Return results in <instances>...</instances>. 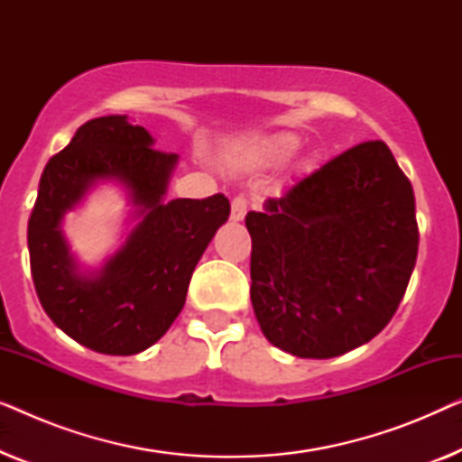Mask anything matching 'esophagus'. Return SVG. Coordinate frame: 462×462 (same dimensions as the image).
Wrapping results in <instances>:
<instances>
[{
  "instance_id": "esophagus-1",
  "label": "esophagus",
  "mask_w": 462,
  "mask_h": 462,
  "mask_svg": "<svg viewBox=\"0 0 462 462\" xmlns=\"http://www.w3.org/2000/svg\"><path fill=\"white\" fill-rule=\"evenodd\" d=\"M245 212H248V199H245L244 195H237V198H233V201H231V218L233 220H242L245 217Z\"/></svg>"
}]
</instances>
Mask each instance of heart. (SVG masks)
I'll list each match as a JSON object with an SVG mask.
<instances>
[{"label":"heart","mask_w":462,"mask_h":462,"mask_svg":"<svg viewBox=\"0 0 462 462\" xmlns=\"http://www.w3.org/2000/svg\"><path fill=\"white\" fill-rule=\"evenodd\" d=\"M299 147H300L299 136L292 134V132H282V134H275L267 138V141L258 143L250 157L261 163H277V162L288 160L290 155H294Z\"/></svg>","instance_id":"1"}]
</instances>
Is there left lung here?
Wrapping results in <instances>:
<instances>
[{
  "mask_svg": "<svg viewBox=\"0 0 462 462\" xmlns=\"http://www.w3.org/2000/svg\"><path fill=\"white\" fill-rule=\"evenodd\" d=\"M414 208L393 153L368 141L267 199L263 212L245 214L250 299L269 343L326 359L374 338L416 264Z\"/></svg>",
  "mask_w": 462,
  "mask_h": 462,
  "instance_id": "1",
  "label": "left lung"
}]
</instances>
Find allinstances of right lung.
<instances>
[{
    "instance_id": "1",
    "label": "right lung",
    "mask_w": 462,
    "mask_h": 462,
    "mask_svg": "<svg viewBox=\"0 0 462 462\" xmlns=\"http://www.w3.org/2000/svg\"><path fill=\"white\" fill-rule=\"evenodd\" d=\"M176 153L125 116L86 122L43 168L27 242L35 292L48 318L88 349L134 356L157 343L185 305L193 269L229 218L223 193L163 201ZM98 178L131 191L142 223L97 278L77 271L60 220Z\"/></svg>"
}]
</instances>
